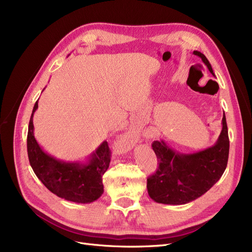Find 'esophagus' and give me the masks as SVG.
I'll return each mask as SVG.
<instances>
[{"label":"esophagus","mask_w":252,"mask_h":252,"mask_svg":"<svg viewBox=\"0 0 252 252\" xmlns=\"http://www.w3.org/2000/svg\"><path fill=\"white\" fill-rule=\"evenodd\" d=\"M134 141L135 140H134L133 135L131 133H126V134L122 136L121 140H120V143L125 147H130L132 144H134Z\"/></svg>","instance_id":"obj_1"}]
</instances>
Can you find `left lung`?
I'll return each mask as SVG.
<instances>
[{
    "label": "left lung",
    "mask_w": 252,
    "mask_h": 252,
    "mask_svg": "<svg viewBox=\"0 0 252 252\" xmlns=\"http://www.w3.org/2000/svg\"><path fill=\"white\" fill-rule=\"evenodd\" d=\"M207 66L212 75L215 72L202 52L193 51ZM158 168L147 179L148 194L157 203L183 205L203 195L222 177L229 155V138L225 113L222 119V131L213 146L193 154H180L163 140L152 143Z\"/></svg>",
    "instance_id": "1"
}]
</instances>
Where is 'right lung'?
I'll list each match as a JSON object with an SVG mask.
<instances>
[{
    "instance_id": "1",
    "label": "right lung",
    "mask_w": 252,
    "mask_h": 252,
    "mask_svg": "<svg viewBox=\"0 0 252 252\" xmlns=\"http://www.w3.org/2000/svg\"><path fill=\"white\" fill-rule=\"evenodd\" d=\"M30 117L27 134V152L32 168L52 193L67 201L87 204L96 201L104 192L103 174L108 169L111 152L104 141L90 155L86 163L64 162L45 152L33 133V114Z\"/></svg>"
}]
</instances>
